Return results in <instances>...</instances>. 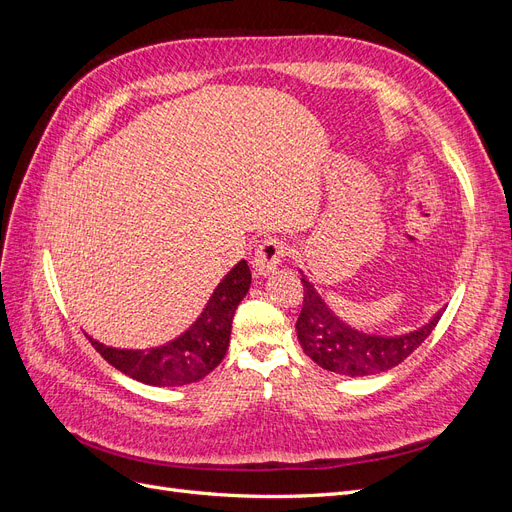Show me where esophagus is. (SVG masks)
I'll list each match as a JSON object with an SVG mask.
<instances>
[{
  "mask_svg": "<svg viewBox=\"0 0 512 512\" xmlns=\"http://www.w3.org/2000/svg\"><path fill=\"white\" fill-rule=\"evenodd\" d=\"M288 254V245L282 239H265L252 258V269L254 275H269L271 271H275L280 267V262L284 260V256Z\"/></svg>",
  "mask_w": 512,
  "mask_h": 512,
  "instance_id": "obj_1",
  "label": "esophagus"
}]
</instances>
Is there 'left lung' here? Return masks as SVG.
Listing matches in <instances>:
<instances>
[{
    "instance_id": "obj_1",
    "label": "left lung",
    "mask_w": 512,
    "mask_h": 512,
    "mask_svg": "<svg viewBox=\"0 0 512 512\" xmlns=\"http://www.w3.org/2000/svg\"><path fill=\"white\" fill-rule=\"evenodd\" d=\"M303 273V271H301ZM303 307L297 320V337L303 352L322 369L359 378L389 371L421 346L442 318V309L423 327L404 335H371L350 327L320 297L314 284L301 275Z\"/></svg>"
}]
</instances>
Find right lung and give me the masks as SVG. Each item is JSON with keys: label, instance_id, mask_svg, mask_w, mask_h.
Instances as JSON below:
<instances>
[{"label": "right lung", "instance_id": "right-lung-1", "mask_svg": "<svg viewBox=\"0 0 512 512\" xmlns=\"http://www.w3.org/2000/svg\"><path fill=\"white\" fill-rule=\"evenodd\" d=\"M252 273L245 260H239L213 290L207 305L188 331L173 342L149 350H121L91 342L104 359L132 380L151 386H183L203 380L222 363L230 344L232 318L250 290Z\"/></svg>", "mask_w": 512, "mask_h": 512}]
</instances>
